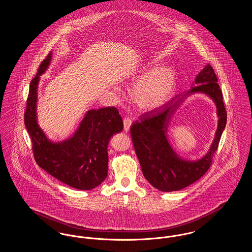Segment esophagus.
<instances>
[{
  "label": "esophagus",
  "instance_id": "esophagus-1",
  "mask_svg": "<svg viewBox=\"0 0 252 252\" xmlns=\"http://www.w3.org/2000/svg\"><path fill=\"white\" fill-rule=\"evenodd\" d=\"M132 121L130 118H125L124 119V130L125 131H128L131 126Z\"/></svg>",
  "mask_w": 252,
  "mask_h": 252
}]
</instances>
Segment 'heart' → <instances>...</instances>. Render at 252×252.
Segmentation results:
<instances>
[{"label":"heart","instance_id":"obj_1","mask_svg":"<svg viewBox=\"0 0 252 252\" xmlns=\"http://www.w3.org/2000/svg\"><path fill=\"white\" fill-rule=\"evenodd\" d=\"M155 63L144 67L139 82L132 92L134 103L143 110L158 108L172 97L177 86V74L173 68H162L158 71Z\"/></svg>","mask_w":252,"mask_h":252}]
</instances>
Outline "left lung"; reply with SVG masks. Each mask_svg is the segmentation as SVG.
<instances>
[{
  "mask_svg": "<svg viewBox=\"0 0 252 252\" xmlns=\"http://www.w3.org/2000/svg\"><path fill=\"white\" fill-rule=\"evenodd\" d=\"M194 85L184 94L174 97L160 108L145 112L132 124V143L139 158L144 178L162 192L179 191L199 180L212 164L213 156L227 124V111L223 94L217 84L213 67L207 64L194 79ZM201 92L216 103L219 126L214 142L208 153L200 160L181 159L171 148L167 139L168 123L182 102L193 93Z\"/></svg>",
  "mask_w": 252,
  "mask_h": 252,
  "instance_id": "left-lung-1",
  "label": "left lung"
}]
</instances>
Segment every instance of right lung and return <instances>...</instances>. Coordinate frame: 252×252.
<instances>
[{
	"mask_svg": "<svg viewBox=\"0 0 252 252\" xmlns=\"http://www.w3.org/2000/svg\"><path fill=\"white\" fill-rule=\"evenodd\" d=\"M52 52L41 62L32 79L24 112V125L32 141L37 165L61 182L77 190H92L108 176V144L111 136L123 130L124 124L115 107L91 109L71 138L54 143L39 127L36 119L37 86Z\"/></svg>",
	"mask_w": 252,
	"mask_h": 252,
	"instance_id": "1",
	"label": "right lung"
}]
</instances>
